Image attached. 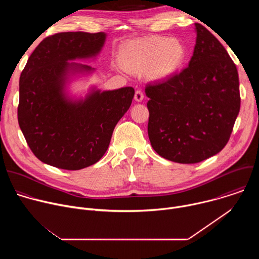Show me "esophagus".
<instances>
[{"label": "esophagus", "mask_w": 259, "mask_h": 259, "mask_svg": "<svg viewBox=\"0 0 259 259\" xmlns=\"http://www.w3.org/2000/svg\"><path fill=\"white\" fill-rule=\"evenodd\" d=\"M134 99L137 101V102H140L143 100V93L140 91V90H136L135 91V94H134Z\"/></svg>", "instance_id": "esophagus-1"}]
</instances>
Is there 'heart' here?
<instances>
[{"label": "heart", "instance_id": "heart-1", "mask_svg": "<svg viewBox=\"0 0 259 259\" xmlns=\"http://www.w3.org/2000/svg\"><path fill=\"white\" fill-rule=\"evenodd\" d=\"M187 48L168 36H147L125 43L118 52L121 67L129 72H143L155 81L166 80L182 67Z\"/></svg>", "mask_w": 259, "mask_h": 259}]
</instances>
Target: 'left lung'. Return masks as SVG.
<instances>
[{
  "label": "left lung",
  "mask_w": 259,
  "mask_h": 259,
  "mask_svg": "<svg viewBox=\"0 0 259 259\" xmlns=\"http://www.w3.org/2000/svg\"><path fill=\"white\" fill-rule=\"evenodd\" d=\"M194 54L178 75L145 88L147 133L164 159L194 164L228 143L240 112L238 70L225 47L196 23Z\"/></svg>",
  "instance_id": "obj_1"
}]
</instances>
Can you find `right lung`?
Wrapping results in <instances>:
<instances>
[{"label":"right lung","instance_id":"right-lung-1","mask_svg":"<svg viewBox=\"0 0 259 259\" xmlns=\"http://www.w3.org/2000/svg\"><path fill=\"white\" fill-rule=\"evenodd\" d=\"M106 35L69 31L48 36L21 72L19 127L33 155L47 165L80 170L97 163L131 105L132 87L101 91L91 86L85 96L69 92L73 81L96 70L71 61L96 59Z\"/></svg>","mask_w":259,"mask_h":259}]
</instances>
